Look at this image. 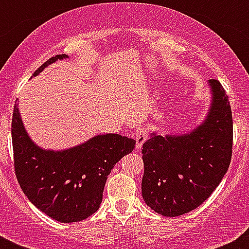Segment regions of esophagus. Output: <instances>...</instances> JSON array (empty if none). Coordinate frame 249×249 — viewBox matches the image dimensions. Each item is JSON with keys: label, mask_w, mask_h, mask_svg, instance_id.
Listing matches in <instances>:
<instances>
[{"label": "esophagus", "mask_w": 249, "mask_h": 249, "mask_svg": "<svg viewBox=\"0 0 249 249\" xmlns=\"http://www.w3.org/2000/svg\"><path fill=\"white\" fill-rule=\"evenodd\" d=\"M147 137H148V131L145 129H140L139 131H137V134H136V148L137 149H140V148L142 147L143 142L147 140Z\"/></svg>", "instance_id": "1"}]
</instances>
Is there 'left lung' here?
Segmentation results:
<instances>
[{"instance_id": "obj_1", "label": "left lung", "mask_w": 249, "mask_h": 249, "mask_svg": "<svg viewBox=\"0 0 249 249\" xmlns=\"http://www.w3.org/2000/svg\"><path fill=\"white\" fill-rule=\"evenodd\" d=\"M213 101L202 125L184 136L153 134L142 145V196L152 210L177 217L199 207L219 185L232 154V113L217 79H210Z\"/></svg>"}]
</instances>
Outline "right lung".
I'll return each mask as SVG.
<instances>
[{"label":"right lung","instance_id":"right-lung-1","mask_svg":"<svg viewBox=\"0 0 249 249\" xmlns=\"http://www.w3.org/2000/svg\"><path fill=\"white\" fill-rule=\"evenodd\" d=\"M64 57L67 55L50 57L32 76ZM17 102L12 118V143L14 171L24 194L57 222L74 223L94 214L102 201L107 176L124 155L135 149L136 141L107 134L64 152L43 150L27 136Z\"/></svg>","mask_w":249,"mask_h":249}]
</instances>
